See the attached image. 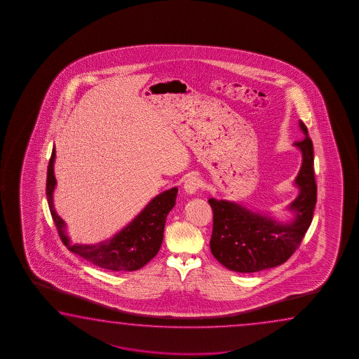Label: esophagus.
Instances as JSON below:
<instances>
[{"mask_svg": "<svg viewBox=\"0 0 359 359\" xmlns=\"http://www.w3.org/2000/svg\"><path fill=\"white\" fill-rule=\"evenodd\" d=\"M202 187V181H201L198 177L191 176L184 181V184H183V189L184 191L189 194V195H194L196 194L198 189Z\"/></svg>", "mask_w": 359, "mask_h": 359, "instance_id": "obj_1", "label": "esophagus"}]
</instances>
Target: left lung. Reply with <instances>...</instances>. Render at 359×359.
<instances>
[{
	"label": "left lung",
	"instance_id": "left-lung-1",
	"mask_svg": "<svg viewBox=\"0 0 359 359\" xmlns=\"http://www.w3.org/2000/svg\"><path fill=\"white\" fill-rule=\"evenodd\" d=\"M304 138L294 143L302 151L303 162L295 184L300 192L289 210L295 217L289 224L252 212L235 202L210 198L213 211L212 255L224 266L237 273H256L279 266L298 249L309 229L316 203L313 142L308 128L299 122Z\"/></svg>",
	"mask_w": 359,
	"mask_h": 359
}]
</instances>
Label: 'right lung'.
<instances>
[{
    "label": "right lung",
    "instance_id": "obj_1",
    "mask_svg": "<svg viewBox=\"0 0 359 359\" xmlns=\"http://www.w3.org/2000/svg\"><path fill=\"white\" fill-rule=\"evenodd\" d=\"M55 147L50 157L46 178V197L50 212L61 241L74 254L81 256L86 262L99 268L111 271H134L143 268L157 255L163 241L165 219L170 210L176 205L178 189H167L156 196L135 219L128 224L122 231L94 245L70 243L67 236V226L64 219L56 213L53 202L56 180L54 176Z\"/></svg>",
    "mask_w": 359,
    "mask_h": 359
}]
</instances>
